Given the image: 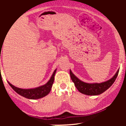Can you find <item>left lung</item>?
<instances>
[{"label": "left lung", "mask_w": 126, "mask_h": 126, "mask_svg": "<svg viewBox=\"0 0 126 126\" xmlns=\"http://www.w3.org/2000/svg\"><path fill=\"white\" fill-rule=\"evenodd\" d=\"M118 72L119 70H117L115 75L110 80L100 83H88L82 82L77 77H76V76L72 73L71 70H70V75L72 81L75 83V86L80 93L87 95H98L101 94L107 90L113 84L117 77Z\"/></svg>", "instance_id": "1"}]
</instances>
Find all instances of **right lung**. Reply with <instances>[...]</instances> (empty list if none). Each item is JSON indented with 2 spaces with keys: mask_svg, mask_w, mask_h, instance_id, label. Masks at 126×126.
Instances as JSON below:
<instances>
[{
  "mask_svg": "<svg viewBox=\"0 0 126 126\" xmlns=\"http://www.w3.org/2000/svg\"><path fill=\"white\" fill-rule=\"evenodd\" d=\"M56 72V69L53 72L51 78L46 84L43 85V86H39L38 88H33V89H21V88H17L14 86L9 82L8 83L16 93H18V94L21 95V96H24L26 98H28V99H39V98H41L48 95L49 92H50L52 85H53V82H54V75Z\"/></svg>",
  "mask_w": 126,
  "mask_h": 126,
  "instance_id": "1",
  "label": "right lung"
}]
</instances>
